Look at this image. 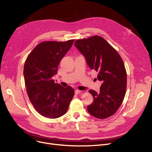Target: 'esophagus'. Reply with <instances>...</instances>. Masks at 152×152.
Listing matches in <instances>:
<instances>
[{"label":"esophagus","mask_w":152,"mask_h":152,"mask_svg":"<svg viewBox=\"0 0 152 152\" xmlns=\"http://www.w3.org/2000/svg\"><path fill=\"white\" fill-rule=\"evenodd\" d=\"M81 93V91H79V90H76L75 91V94H76V95H78V94H79Z\"/></svg>","instance_id":"34e87169"}]
</instances>
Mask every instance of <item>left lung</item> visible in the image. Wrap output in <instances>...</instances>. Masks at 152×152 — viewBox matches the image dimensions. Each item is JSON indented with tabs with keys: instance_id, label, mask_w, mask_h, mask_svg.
Segmentation results:
<instances>
[{
	"instance_id": "left-lung-1",
	"label": "left lung",
	"mask_w": 152,
	"mask_h": 152,
	"mask_svg": "<svg viewBox=\"0 0 152 152\" xmlns=\"http://www.w3.org/2000/svg\"><path fill=\"white\" fill-rule=\"evenodd\" d=\"M75 45L86 58L91 69L102 81L100 92H89L94 102L87 107L93 116L106 119L113 115L123 102L127 87V73L120 55L102 37L95 35L77 39Z\"/></svg>"
}]
</instances>
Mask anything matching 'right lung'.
I'll use <instances>...</instances> for the list:
<instances>
[{"label":"right lung","mask_w":152,"mask_h":152,"mask_svg":"<svg viewBox=\"0 0 152 152\" xmlns=\"http://www.w3.org/2000/svg\"><path fill=\"white\" fill-rule=\"evenodd\" d=\"M74 41L42 42L25 61L23 74L28 97L37 112L46 118L54 119L65 115L73 98V87L55 83L52 77L57 73L61 60Z\"/></svg>","instance_id":"1"}]
</instances>
